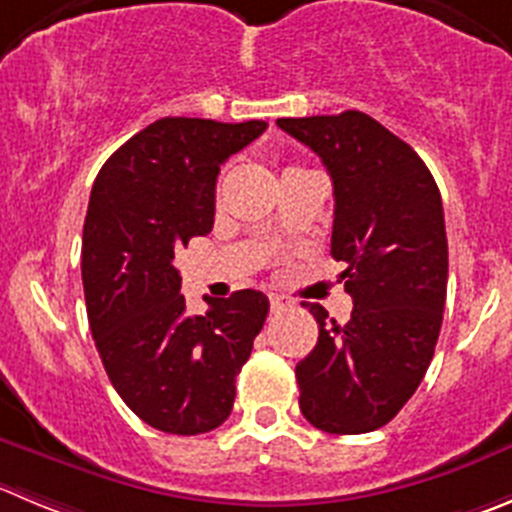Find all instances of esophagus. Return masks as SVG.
I'll return each instance as SVG.
<instances>
[{
    "label": "esophagus",
    "mask_w": 512,
    "mask_h": 512,
    "mask_svg": "<svg viewBox=\"0 0 512 512\" xmlns=\"http://www.w3.org/2000/svg\"><path fill=\"white\" fill-rule=\"evenodd\" d=\"M291 301L281 294H271V311H284Z\"/></svg>",
    "instance_id": "esophagus-1"
}]
</instances>
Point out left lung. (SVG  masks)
Returning <instances> with one entry per match:
<instances>
[{
    "label": "left lung",
    "instance_id": "8db88e82",
    "mask_svg": "<svg viewBox=\"0 0 512 512\" xmlns=\"http://www.w3.org/2000/svg\"><path fill=\"white\" fill-rule=\"evenodd\" d=\"M334 183L332 256L354 301L347 324L314 314L319 339L296 364L301 415L316 430L387 425L425 377L447 296V236L437 183L420 155L359 110L279 118Z\"/></svg>",
    "mask_w": 512,
    "mask_h": 512
}]
</instances>
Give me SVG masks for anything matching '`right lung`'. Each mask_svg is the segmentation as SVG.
Wrapping results in <instances>:
<instances>
[{"label": "right lung", "mask_w": 512, "mask_h": 512, "mask_svg": "<svg viewBox=\"0 0 512 512\" xmlns=\"http://www.w3.org/2000/svg\"><path fill=\"white\" fill-rule=\"evenodd\" d=\"M264 120L163 118L97 173L82 228L87 319L115 392L143 422L203 435L228 420L236 374L264 329L269 299L233 291L186 314L175 253L213 228L216 178Z\"/></svg>", "instance_id": "obj_1"}]
</instances>
